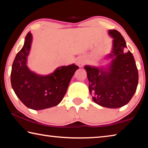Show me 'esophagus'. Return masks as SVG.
<instances>
[{"mask_svg": "<svg viewBox=\"0 0 148 148\" xmlns=\"http://www.w3.org/2000/svg\"><path fill=\"white\" fill-rule=\"evenodd\" d=\"M85 63H86V60H85L84 58H82V57L77 59V61H76V64L78 65V66H79V67L83 66L85 64Z\"/></svg>", "mask_w": 148, "mask_h": 148, "instance_id": "34e87169", "label": "esophagus"}]
</instances>
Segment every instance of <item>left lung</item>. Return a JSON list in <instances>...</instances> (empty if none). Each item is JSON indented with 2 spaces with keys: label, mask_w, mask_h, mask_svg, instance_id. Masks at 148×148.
Masks as SVG:
<instances>
[{
  "label": "left lung",
  "mask_w": 148,
  "mask_h": 148,
  "mask_svg": "<svg viewBox=\"0 0 148 148\" xmlns=\"http://www.w3.org/2000/svg\"><path fill=\"white\" fill-rule=\"evenodd\" d=\"M112 50L106 59L110 62L99 66L86 65L89 90L93 101L100 106L117 108L131 101L137 88L138 72L131 52H125L126 42L116 30H109Z\"/></svg>",
  "instance_id": "8db88e82"
}]
</instances>
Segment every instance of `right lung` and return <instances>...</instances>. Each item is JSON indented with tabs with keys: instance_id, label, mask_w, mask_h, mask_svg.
<instances>
[{
	"instance_id": "obj_1",
	"label": "right lung",
	"mask_w": 148,
	"mask_h": 148,
	"mask_svg": "<svg viewBox=\"0 0 148 148\" xmlns=\"http://www.w3.org/2000/svg\"><path fill=\"white\" fill-rule=\"evenodd\" d=\"M32 42V35L29 32L12 64L11 84L17 97L27 108L40 110L56 106L62 101L79 67L75 64L59 66L47 75L32 71L27 66Z\"/></svg>"
}]
</instances>
